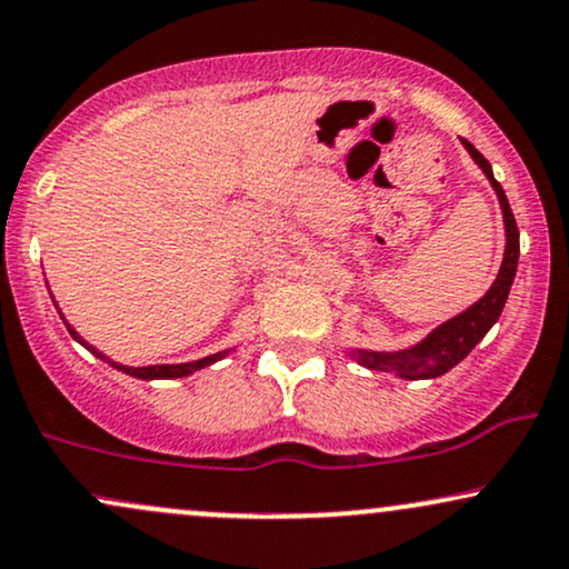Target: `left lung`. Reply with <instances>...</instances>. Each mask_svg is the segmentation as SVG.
<instances>
[{"instance_id":"8db88e82","label":"left lung","mask_w":569,"mask_h":569,"mask_svg":"<svg viewBox=\"0 0 569 569\" xmlns=\"http://www.w3.org/2000/svg\"><path fill=\"white\" fill-rule=\"evenodd\" d=\"M462 147L471 152L476 166L485 171V176L498 192L500 208H502V221H506V257H502L500 272L495 278V283L489 286V291L479 302L468 307L466 312L455 316L452 321L441 323L439 329H433L422 342L411 345L407 350L398 352H375V350H350L352 361H358L361 367L375 369V371H396L403 380H433V377L447 375L449 369L457 367L462 358L471 352L476 345L485 339V335L498 323L502 307H506L508 291L513 286L516 264H519V227H516L513 211L508 206L506 192L498 184V179L492 176V166H489L485 154L473 147L471 141L462 139Z\"/></svg>"}]
</instances>
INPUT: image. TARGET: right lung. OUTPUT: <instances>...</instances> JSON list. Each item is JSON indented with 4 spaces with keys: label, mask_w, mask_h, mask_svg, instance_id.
<instances>
[{
    "label": "right lung",
    "mask_w": 569,
    "mask_h": 569,
    "mask_svg": "<svg viewBox=\"0 0 569 569\" xmlns=\"http://www.w3.org/2000/svg\"><path fill=\"white\" fill-rule=\"evenodd\" d=\"M67 329H69V335L77 339V342L80 345H84V348H88L90 352H93L96 358H101V361H107V363H112L114 369H120V371H126V375H130V377H139V380H176V377H187V375H192V371H198V369H206V367H211V363H217L219 358H224L227 356V350L224 352H213V356H208V358H200V361H189V363H158V367H122V363H114V361H109L107 356H103L101 350H96L93 345H88L84 342V339L77 335L74 329H71V326L67 323Z\"/></svg>",
    "instance_id": "add662e5"
}]
</instances>
